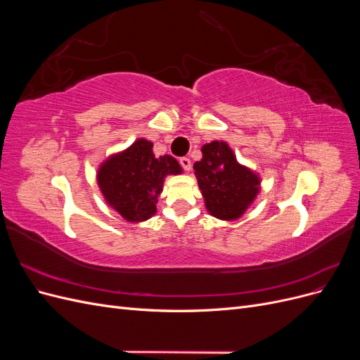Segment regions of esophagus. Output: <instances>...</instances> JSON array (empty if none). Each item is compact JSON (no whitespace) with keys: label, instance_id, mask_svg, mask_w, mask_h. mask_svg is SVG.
<instances>
[{"label":"esophagus","instance_id":"esophagus-1","mask_svg":"<svg viewBox=\"0 0 360 360\" xmlns=\"http://www.w3.org/2000/svg\"><path fill=\"white\" fill-rule=\"evenodd\" d=\"M180 165L184 168V171H191L192 162H191L189 158H181V159H180Z\"/></svg>","mask_w":360,"mask_h":360}]
</instances>
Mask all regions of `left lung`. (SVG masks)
Segmentation results:
<instances>
[{
  "instance_id": "8db88e82",
  "label": "left lung",
  "mask_w": 360,
  "mask_h": 360,
  "mask_svg": "<svg viewBox=\"0 0 360 360\" xmlns=\"http://www.w3.org/2000/svg\"><path fill=\"white\" fill-rule=\"evenodd\" d=\"M202 158L193 163L207 212L221 221H237L261 191L258 174L237 160L225 141L201 147Z\"/></svg>"
}]
</instances>
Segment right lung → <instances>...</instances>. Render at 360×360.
Wrapping results in <instances>:
<instances>
[{"label":"right lung","mask_w":360,"mask_h":360,"mask_svg":"<svg viewBox=\"0 0 360 360\" xmlns=\"http://www.w3.org/2000/svg\"><path fill=\"white\" fill-rule=\"evenodd\" d=\"M183 172L169 155L156 158L153 143L136 139L126 150L106 158L96 179L106 204L127 222H144L156 214V204L167 176Z\"/></svg>","instance_id":"obj_1"}]
</instances>
